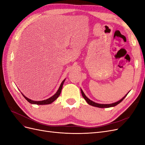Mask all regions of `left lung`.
<instances>
[{
	"instance_id": "1",
	"label": "left lung",
	"mask_w": 145,
	"mask_h": 145,
	"mask_svg": "<svg viewBox=\"0 0 145 145\" xmlns=\"http://www.w3.org/2000/svg\"><path fill=\"white\" fill-rule=\"evenodd\" d=\"M129 92H128V93H129ZM81 93H82L83 97L85 99V100L86 101V102L88 103L89 105H91V106H95V107H98V108H110V107L115 106H116V105H117L118 104H119L121 102V101L126 97V95H128V94H126L124 96V97H123L121 100H118V102H115V103H111V104H99V103H97L93 102V101H92V100H91L90 99H89L85 95V94H84V93H83V91H82V89H81Z\"/></svg>"
}]
</instances>
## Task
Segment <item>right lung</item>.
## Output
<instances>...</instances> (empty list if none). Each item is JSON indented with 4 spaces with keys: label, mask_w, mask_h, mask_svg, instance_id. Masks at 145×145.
I'll return each instance as SVG.
<instances>
[{
    "label": "right lung",
    "mask_w": 145,
    "mask_h": 145,
    "mask_svg": "<svg viewBox=\"0 0 145 145\" xmlns=\"http://www.w3.org/2000/svg\"><path fill=\"white\" fill-rule=\"evenodd\" d=\"M65 80V79H64V80H63V82H62V83H61V85H60V87H59V89L57 90V91L56 92V93L54 95H52V97H51L50 98L48 99H46V100H42V101H34V100H31V99L27 98V97H25V96L22 93V94L23 95V96L25 97V99L26 100H27L29 103H31V104L41 105H48V104H50V103L53 102L54 101H55L57 99V98L59 97V96L60 95V93H61V91H62V89L63 85V83H64Z\"/></svg>",
    "instance_id": "right-lung-1"
}]
</instances>
